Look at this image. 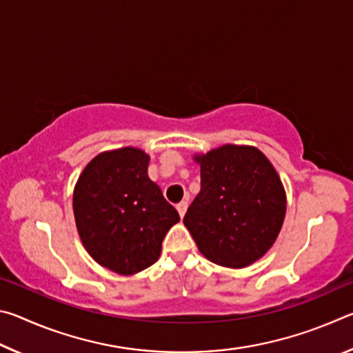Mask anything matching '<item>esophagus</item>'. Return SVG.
Wrapping results in <instances>:
<instances>
[{"label": "esophagus", "instance_id": "obj_1", "mask_svg": "<svg viewBox=\"0 0 353 353\" xmlns=\"http://www.w3.org/2000/svg\"><path fill=\"white\" fill-rule=\"evenodd\" d=\"M177 212H179V214H181V218H183V214L187 213V208H188V202L187 201H182V202H179L177 204Z\"/></svg>", "mask_w": 353, "mask_h": 353}]
</instances>
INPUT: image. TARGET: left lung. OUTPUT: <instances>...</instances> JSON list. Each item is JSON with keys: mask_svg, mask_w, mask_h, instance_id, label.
Masks as SVG:
<instances>
[{"mask_svg": "<svg viewBox=\"0 0 353 353\" xmlns=\"http://www.w3.org/2000/svg\"><path fill=\"white\" fill-rule=\"evenodd\" d=\"M201 191L183 224L201 254L227 268H244L271 249L282 229L286 194L260 149L224 145L193 157Z\"/></svg>", "mask_w": 353, "mask_h": 353, "instance_id": "obj_1", "label": "left lung"}]
</instances>
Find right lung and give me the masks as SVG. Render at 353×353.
Listing matches in <instances>:
<instances>
[{"label": "right lung", "mask_w": 353, "mask_h": 353, "mask_svg": "<svg viewBox=\"0 0 353 353\" xmlns=\"http://www.w3.org/2000/svg\"><path fill=\"white\" fill-rule=\"evenodd\" d=\"M149 155L139 148L98 154L77 179L76 227L92 259L121 276L159 260L162 241L179 213L148 176Z\"/></svg>", "instance_id": "add662e5"}]
</instances>
